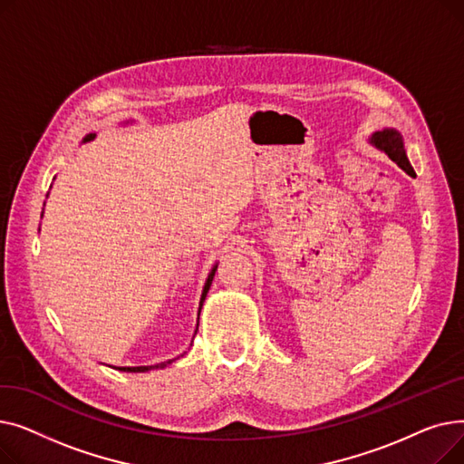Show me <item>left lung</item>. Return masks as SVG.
<instances>
[{"instance_id":"1","label":"left lung","mask_w":464,"mask_h":464,"mask_svg":"<svg viewBox=\"0 0 464 464\" xmlns=\"http://www.w3.org/2000/svg\"><path fill=\"white\" fill-rule=\"evenodd\" d=\"M369 142L372 146H376L378 150L385 152L389 156V160L395 161L404 170V173H408L410 177H416V173H413V167L410 165V160L406 156V150H404L402 135L395 128H383L382 131H374L372 137L369 139Z\"/></svg>"}]
</instances>
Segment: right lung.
Instances as JSON below:
<instances>
[{"instance_id":"add662e5","label":"right lung","mask_w":464,"mask_h":464,"mask_svg":"<svg viewBox=\"0 0 464 464\" xmlns=\"http://www.w3.org/2000/svg\"><path fill=\"white\" fill-rule=\"evenodd\" d=\"M126 124H133V120H128V121H124V126ZM95 131H92V133H88L84 139H82V142H90V140H93L95 139ZM41 218H43V214H41ZM216 269H218V263L212 266V271L208 273V278H207V282H205V287H203V294H201V301H199V314H201V308H203V303H205V297H207V294H208V289H210V284H212V278H214V273H216ZM198 327H199V318H198ZM198 333V331H195ZM179 357H175V359H169V361H161V362H158V364H150V367H118V371H124V372H149V371H154V369H165L167 364H170L173 361H177Z\"/></svg>"}]
</instances>
